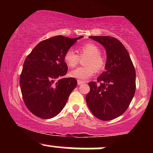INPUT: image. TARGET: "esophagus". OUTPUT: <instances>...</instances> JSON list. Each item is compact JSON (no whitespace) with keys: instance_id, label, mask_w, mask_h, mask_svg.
Masks as SVG:
<instances>
[{"instance_id":"1","label":"esophagus","mask_w":153,"mask_h":153,"mask_svg":"<svg viewBox=\"0 0 153 153\" xmlns=\"http://www.w3.org/2000/svg\"><path fill=\"white\" fill-rule=\"evenodd\" d=\"M82 83H83V82H82V81H80V80H78V85H81Z\"/></svg>"}]
</instances>
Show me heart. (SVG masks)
Returning a JSON list of instances; mask_svg holds the SVG:
<instances>
[{
    "label": "heart",
    "instance_id": "1",
    "mask_svg": "<svg viewBox=\"0 0 153 153\" xmlns=\"http://www.w3.org/2000/svg\"><path fill=\"white\" fill-rule=\"evenodd\" d=\"M80 56H88L85 61L86 67H80L70 72L69 75L80 81H85L90 79L96 73V71H102L106 67V61L102 54L101 49L93 42H87L78 47ZM78 54L72 50H68L65 53L64 60L69 68H74L79 62Z\"/></svg>",
    "mask_w": 153,
    "mask_h": 153
}]
</instances>
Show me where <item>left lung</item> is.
<instances>
[{"label":"left lung","mask_w":153,"mask_h":153,"mask_svg":"<svg viewBox=\"0 0 153 153\" xmlns=\"http://www.w3.org/2000/svg\"><path fill=\"white\" fill-rule=\"evenodd\" d=\"M105 47L107 60L104 71L97 81L88 82L90 92L85 101L96 118L114 119L124 114L136 91V73L127 50L117 39L111 36H90Z\"/></svg>","instance_id":"1"}]
</instances>
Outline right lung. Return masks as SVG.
<instances>
[{"label":"right lung","mask_w":153,"mask_h":153,"mask_svg":"<svg viewBox=\"0 0 153 153\" xmlns=\"http://www.w3.org/2000/svg\"><path fill=\"white\" fill-rule=\"evenodd\" d=\"M66 36H53L40 42L26 57L20 75L24 102L33 114L42 119L57 116L77 86L74 78H62L68 72L65 53L75 42Z\"/></svg>","instance_id":"1"}]
</instances>
